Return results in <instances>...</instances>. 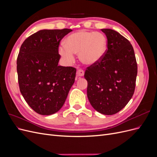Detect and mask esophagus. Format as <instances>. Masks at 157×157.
<instances>
[{
    "instance_id": "obj_1",
    "label": "esophagus",
    "mask_w": 157,
    "mask_h": 157,
    "mask_svg": "<svg viewBox=\"0 0 157 157\" xmlns=\"http://www.w3.org/2000/svg\"><path fill=\"white\" fill-rule=\"evenodd\" d=\"M84 75V71L82 69H78L77 72V77H76V80L82 77Z\"/></svg>"
}]
</instances>
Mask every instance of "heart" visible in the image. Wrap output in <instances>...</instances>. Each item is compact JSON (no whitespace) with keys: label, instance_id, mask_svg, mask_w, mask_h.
I'll return each mask as SVG.
<instances>
[{"label":"heart","instance_id":"obj_1","mask_svg":"<svg viewBox=\"0 0 157 157\" xmlns=\"http://www.w3.org/2000/svg\"><path fill=\"white\" fill-rule=\"evenodd\" d=\"M105 36L99 32L79 31L70 35L65 44H60L58 52L67 64L75 61V53H78L81 62L86 65H94L100 61L107 50Z\"/></svg>","mask_w":157,"mask_h":157}]
</instances>
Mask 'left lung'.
<instances>
[{"label":"left lung","instance_id":"left-lung-1","mask_svg":"<svg viewBox=\"0 0 157 157\" xmlns=\"http://www.w3.org/2000/svg\"><path fill=\"white\" fill-rule=\"evenodd\" d=\"M107 49L98 63L87 67V96L93 108L103 115L119 112L134 93L137 65L132 45L119 33L102 29Z\"/></svg>","mask_w":157,"mask_h":157}]
</instances>
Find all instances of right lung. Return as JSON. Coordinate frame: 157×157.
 <instances>
[{"instance_id":"1","label":"right lung","mask_w":157,"mask_h":157,"mask_svg":"<svg viewBox=\"0 0 157 157\" xmlns=\"http://www.w3.org/2000/svg\"><path fill=\"white\" fill-rule=\"evenodd\" d=\"M71 29H43L21 46L17 59L19 86L31 109L50 115L62 107L75 82V68L58 65L61 40Z\"/></svg>"}]
</instances>
